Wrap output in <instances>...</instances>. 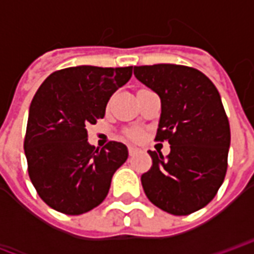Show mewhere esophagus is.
Wrapping results in <instances>:
<instances>
[{
    "instance_id": "34e87169",
    "label": "esophagus",
    "mask_w": 254,
    "mask_h": 254,
    "mask_svg": "<svg viewBox=\"0 0 254 254\" xmlns=\"http://www.w3.org/2000/svg\"><path fill=\"white\" fill-rule=\"evenodd\" d=\"M127 151H129V156H134V155H137L140 152V149L137 147H129Z\"/></svg>"
}]
</instances>
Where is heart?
I'll return each mask as SVG.
<instances>
[{"label": "heart", "mask_w": 254, "mask_h": 254, "mask_svg": "<svg viewBox=\"0 0 254 254\" xmlns=\"http://www.w3.org/2000/svg\"><path fill=\"white\" fill-rule=\"evenodd\" d=\"M127 136L130 138H133V140H137V138L141 137V133L138 132V130H132V132L127 133Z\"/></svg>", "instance_id": "1"}]
</instances>
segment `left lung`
Masks as SVG:
<instances>
[{
  "label": "left lung",
  "mask_w": 254,
  "mask_h": 254,
  "mask_svg": "<svg viewBox=\"0 0 254 254\" xmlns=\"http://www.w3.org/2000/svg\"><path fill=\"white\" fill-rule=\"evenodd\" d=\"M134 76L162 102L156 141L170 154L148 151L152 166L141 176L148 200L171 215H189L216 196L227 171L229 118L218 89L194 67L158 64L134 66Z\"/></svg>",
  "instance_id": "1"
}]
</instances>
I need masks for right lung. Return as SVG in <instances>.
I'll use <instances>...</instances> for the list:
<instances>
[{"instance_id": "1", "label": "right lung", "mask_w": 254, "mask_h": 254, "mask_svg": "<svg viewBox=\"0 0 254 254\" xmlns=\"http://www.w3.org/2000/svg\"><path fill=\"white\" fill-rule=\"evenodd\" d=\"M132 69L65 67L36 91L24 137L28 176L39 197L58 212L81 215L98 207L113 174L127 162L125 144L95 148L87 127L105 117L110 96L129 81Z\"/></svg>"}]
</instances>
